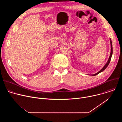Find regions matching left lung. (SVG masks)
<instances>
[{"label":"left lung","instance_id":"8db88e82","mask_svg":"<svg viewBox=\"0 0 122 122\" xmlns=\"http://www.w3.org/2000/svg\"><path fill=\"white\" fill-rule=\"evenodd\" d=\"M110 43H111V55H110V57H109V59H108V61H107V63L105 64V65L104 66V67H103L101 69V70H100V71H99L98 72H97V73H96V74H93V75H93V76H95V75H97V74H99V73H100V72H102L103 71L105 70V69L106 68V67L108 66V65H109V63H110V61H111V58H112V40H111V39H110Z\"/></svg>","mask_w":122,"mask_h":122}]
</instances>
